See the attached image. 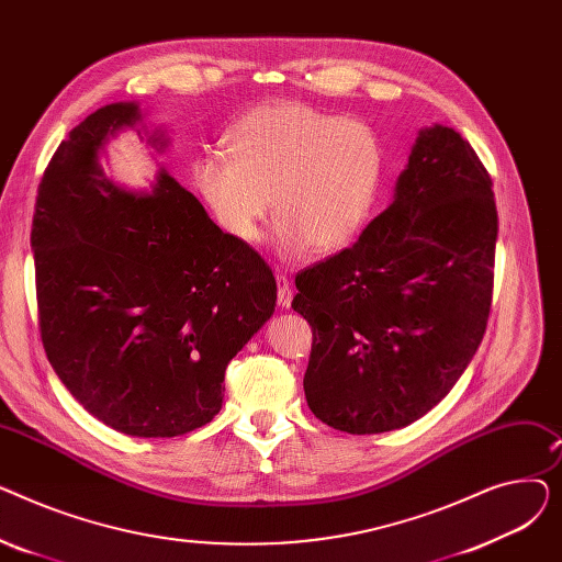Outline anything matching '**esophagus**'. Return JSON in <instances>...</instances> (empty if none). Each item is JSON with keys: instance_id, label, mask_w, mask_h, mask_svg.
Masks as SVG:
<instances>
[{"instance_id": "34e87169", "label": "esophagus", "mask_w": 562, "mask_h": 562, "mask_svg": "<svg viewBox=\"0 0 562 562\" xmlns=\"http://www.w3.org/2000/svg\"><path fill=\"white\" fill-rule=\"evenodd\" d=\"M276 280H278V303H280L282 307H289L291 301H293V289H291V284H289V278L280 273Z\"/></svg>"}]
</instances>
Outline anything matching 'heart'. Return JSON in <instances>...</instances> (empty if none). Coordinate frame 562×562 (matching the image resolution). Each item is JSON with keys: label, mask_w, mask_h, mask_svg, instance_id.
Segmentation results:
<instances>
[{"label": "heart", "mask_w": 562, "mask_h": 562, "mask_svg": "<svg viewBox=\"0 0 562 562\" xmlns=\"http://www.w3.org/2000/svg\"><path fill=\"white\" fill-rule=\"evenodd\" d=\"M227 155H200L191 180L218 227L239 244H257L278 218L284 257L348 246L369 223L387 153L380 134L348 115L301 102L261 104L225 134Z\"/></svg>", "instance_id": "1"}]
</instances>
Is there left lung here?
Wrapping results in <instances>:
<instances>
[{"label":"left lung","instance_id":"obj_1","mask_svg":"<svg viewBox=\"0 0 562 562\" xmlns=\"http://www.w3.org/2000/svg\"><path fill=\"white\" fill-rule=\"evenodd\" d=\"M492 177L456 130H422L396 193L360 241L296 276L312 326L307 405L350 435L403 428L445 398L492 307Z\"/></svg>","mask_w":562,"mask_h":562}]
</instances>
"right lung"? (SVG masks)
<instances>
[{"mask_svg":"<svg viewBox=\"0 0 562 562\" xmlns=\"http://www.w3.org/2000/svg\"><path fill=\"white\" fill-rule=\"evenodd\" d=\"M138 117L134 102L98 109L45 168L32 225L38 326L56 375L93 417L177 437L218 415L225 369L273 316L278 286L164 168L153 193L106 180L100 150Z\"/></svg>","mask_w":562,"mask_h":562,"instance_id":"1","label":"right lung"}]
</instances>
